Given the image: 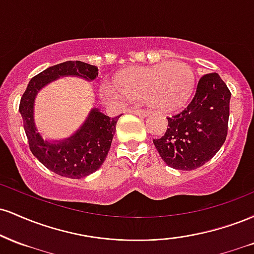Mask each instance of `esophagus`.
<instances>
[{
	"label": "esophagus",
	"instance_id": "34e87169",
	"mask_svg": "<svg viewBox=\"0 0 254 254\" xmlns=\"http://www.w3.org/2000/svg\"><path fill=\"white\" fill-rule=\"evenodd\" d=\"M130 113H133L136 116H141V117H145L148 115V111L147 110H137V109H130L129 110Z\"/></svg>",
	"mask_w": 254,
	"mask_h": 254
}]
</instances>
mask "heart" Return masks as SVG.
Instances as JSON below:
<instances>
[{
	"instance_id": "obj_1",
	"label": "heart",
	"mask_w": 254,
	"mask_h": 254,
	"mask_svg": "<svg viewBox=\"0 0 254 254\" xmlns=\"http://www.w3.org/2000/svg\"><path fill=\"white\" fill-rule=\"evenodd\" d=\"M194 84L193 70L188 63L173 61L151 66L130 69L116 78L115 88L103 87L109 101L143 99L151 109L168 112L183 106L190 98Z\"/></svg>"
}]
</instances>
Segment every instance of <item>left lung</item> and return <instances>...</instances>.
Wrapping results in <instances>:
<instances>
[{
    "mask_svg": "<svg viewBox=\"0 0 254 254\" xmlns=\"http://www.w3.org/2000/svg\"><path fill=\"white\" fill-rule=\"evenodd\" d=\"M230 92L217 72L199 78L196 93L182 112L168 117V125L154 145L166 165L192 171L220 150L228 131Z\"/></svg>",
    "mask_w": 254,
    "mask_h": 254,
    "instance_id": "8db88e82",
    "label": "left lung"
}]
</instances>
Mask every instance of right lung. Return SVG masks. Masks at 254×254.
I'll return each instance as SVG.
<instances>
[{
    "mask_svg": "<svg viewBox=\"0 0 254 254\" xmlns=\"http://www.w3.org/2000/svg\"><path fill=\"white\" fill-rule=\"evenodd\" d=\"M64 76L81 77L90 82L97 78L98 68L80 61H66L45 69L30 81L20 101L19 112L32 154L58 176L80 179L94 173L104 164L119 116L110 118L94 107L70 137L57 141L44 139L34 122V100L46 84Z\"/></svg>",
    "mask_w": 254,
    "mask_h": 254,
    "instance_id": "1",
    "label": "right lung"
}]
</instances>
